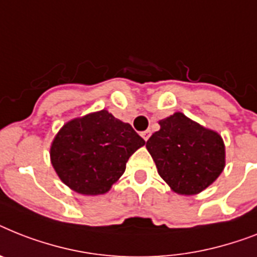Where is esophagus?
Listing matches in <instances>:
<instances>
[{"instance_id": "34e87169", "label": "esophagus", "mask_w": 257, "mask_h": 257, "mask_svg": "<svg viewBox=\"0 0 257 257\" xmlns=\"http://www.w3.org/2000/svg\"><path fill=\"white\" fill-rule=\"evenodd\" d=\"M141 136H143V139L145 140V141H148V139L150 137V131H144V132L141 133Z\"/></svg>"}]
</instances>
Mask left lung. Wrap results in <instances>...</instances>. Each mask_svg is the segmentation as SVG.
I'll list each match as a JSON object with an SVG mask.
<instances>
[{
	"instance_id": "obj_1",
	"label": "left lung",
	"mask_w": 257,
	"mask_h": 257,
	"mask_svg": "<svg viewBox=\"0 0 257 257\" xmlns=\"http://www.w3.org/2000/svg\"><path fill=\"white\" fill-rule=\"evenodd\" d=\"M147 141L158 174L178 194L203 191L223 172L226 152L222 137L181 112L160 121Z\"/></svg>"
}]
</instances>
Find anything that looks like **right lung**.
Here are the masks:
<instances>
[{
	"instance_id": "add662e5",
	"label": "right lung",
	"mask_w": 257,
	"mask_h": 257,
	"mask_svg": "<svg viewBox=\"0 0 257 257\" xmlns=\"http://www.w3.org/2000/svg\"><path fill=\"white\" fill-rule=\"evenodd\" d=\"M144 144L128 122L103 109L64 124L51 144L50 157L64 185L83 195H99L109 191Z\"/></svg>"
}]
</instances>
